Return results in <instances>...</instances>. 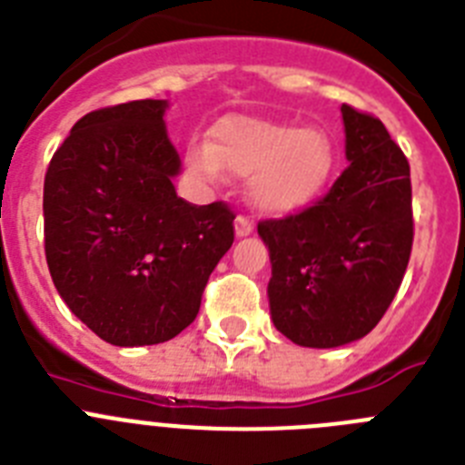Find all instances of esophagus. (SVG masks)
I'll return each instance as SVG.
<instances>
[{"mask_svg":"<svg viewBox=\"0 0 465 465\" xmlns=\"http://www.w3.org/2000/svg\"><path fill=\"white\" fill-rule=\"evenodd\" d=\"M253 232V223L249 216H237L235 219V235L237 237H246Z\"/></svg>","mask_w":465,"mask_h":465,"instance_id":"esophagus-1","label":"esophagus"}]
</instances>
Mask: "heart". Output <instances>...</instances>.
<instances>
[{
	"label": "heart",
	"instance_id": "obj_1",
	"mask_svg": "<svg viewBox=\"0 0 465 465\" xmlns=\"http://www.w3.org/2000/svg\"><path fill=\"white\" fill-rule=\"evenodd\" d=\"M188 165L209 182L225 172L249 179L258 212L291 213L307 207L331 182L335 149L323 130L262 118L230 116L212 130V143H195Z\"/></svg>",
	"mask_w": 465,
	"mask_h": 465
}]
</instances>
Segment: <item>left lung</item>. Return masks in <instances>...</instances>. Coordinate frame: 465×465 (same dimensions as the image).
I'll return each instance as SVG.
<instances>
[{
  "label": "left lung",
  "instance_id": "1",
  "mask_svg": "<svg viewBox=\"0 0 465 465\" xmlns=\"http://www.w3.org/2000/svg\"><path fill=\"white\" fill-rule=\"evenodd\" d=\"M349 165L312 207L258 223L272 262L270 314L300 347L331 349L372 331L412 252L410 163L380 118L342 104Z\"/></svg>",
  "mask_w": 465,
  "mask_h": 465
}]
</instances>
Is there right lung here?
<instances>
[{"label":"right lung","mask_w":465,"mask_h":465,"mask_svg":"<svg viewBox=\"0 0 465 465\" xmlns=\"http://www.w3.org/2000/svg\"><path fill=\"white\" fill-rule=\"evenodd\" d=\"M165 100L90 111L44 179V249L60 298L116 347L167 342L195 322L235 240L225 203L176 195Z\"/></svg>","instance_id":"obj_1"}]
</instances>
